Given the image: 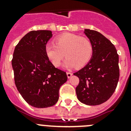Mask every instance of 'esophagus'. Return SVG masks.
Listing matches in <instances>:
<instances>
[{"label":"esophagus","instance_id":"obj_1","mask_svg":"<svg viewBox=\"0 0 131 131\" xmlns=\"http://www.w3.org/2000/svg\"><path fill=\"white\" fill-rule=\"evenodd\" d=\"M73 75V73L71 72H67V76L68 78H70Z\"/></svg>","mask_w":131,"mask_h":131}]
</instances>
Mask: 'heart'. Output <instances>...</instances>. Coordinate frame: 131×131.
<instances>
[{"label":"heart","instance_id":"1","mask_svg":"<svg viewBox=\"0 0 131 131\" xmlns=\"http://www.w3.org/2000/svg\"><path fill=\"white\" fill-rule=\"evenodd\" d=\"M54 41L55 44L47 43L45 50L47 58L55 67L61 65L64 56L67 59L63 65L67 68H83L92 58L93 45L87 38L65 33L56 37Z\"/></svg>","mask_w":131,"mask_h":131}]
</instances>
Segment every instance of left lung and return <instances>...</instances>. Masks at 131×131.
I'll list each match as a JSON object with an SVG mask.
<instances>
[{"label":"left lung","instance_id":"left-lung-1","mask_svg":"<svg viewBox=\"0 0 131 131\" xmlns=\"http://www.w3.org/2000/svg\"><path fill=\"white\" fill-rule=\"evenodd\" d=\"M93 45L90 62L77 72L76 94L81 102L96 106L107 101L115 92L119 78V55L110 40L94 30L84 29Z\"/></svg>","mask_w":131,"mask_h":131}]
</instances>
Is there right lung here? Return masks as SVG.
I'll use <instances>...</instances> for the list:
<instances>
[{
    "label": "right lung",
    "mask_w": 131,
    "mask_h": 131,
    "mask_svg": "<svg viewBox=\"0 0 131 131\" xmlns=\"http://www.w3.org/2000/svg\"><path fill=\"white\" fill-rule=\"evenodd\" d=\"M51 31H31L16 46L12 60L15 84L29 104L43 108L54 106L60 86L68 80L66 73L56 68L45 53Z\"/></svg>",
    "instance_id": "add662e5"
}]
</instances>
